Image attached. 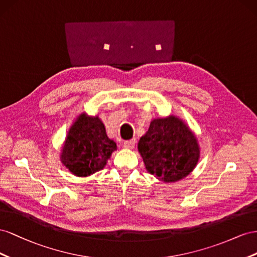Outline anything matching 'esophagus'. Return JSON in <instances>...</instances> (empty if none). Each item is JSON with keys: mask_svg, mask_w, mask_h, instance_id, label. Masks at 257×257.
Segmentation results:
<instances>
[{"mask_svg": "<svg viewBox=\"0 0 257 257\" xmlns=\"http://www.w3.org/2000/svg\"><path fill=\"white\" fill-rule=\"evenodd\" d=\"M136 139H131V140H127L123 142V148L126 149H134L135 145H136Z\"/></svg>", "mask_w": 257, "mask_h": 257, "instance_id": "obj_1", "label": "esophagus"}]
</instances>
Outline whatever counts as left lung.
Listing matches in <instances>:
<instances>
[{
  "instance_id": "1",
  "label": "left lung",
  "mask_w": 257,
  "mask_h": 257,
  "mask_svg": "<svg viewBox=\"0 0 257 257\" xmlns=\"http://www.w3.org/2000/svg\"><path fill=\"white\" fill-rule=\"evenodd\" d=\"M138 149L146 170L167 183L185 178L199 159L196 137L175 116L152 120Z\"/></svg>"
}]
</instances>
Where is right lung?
Returning a JSON list of instances; mask_svg holds the SVG:
<instances>
[{"label":"right lung","mask_w":257,"mask_h":257,"mask_svg":"<svg viewBox=\"0 0 257 257\" xmlns=\"http://www.w3.org/2000/svg\"><path fill=\"white\" fill-rule=\"evenodd\" d=\"M117 149L106 135L104 123L96 117L80 114L65 138L61 161L77 177H87L106 165V160Z\"/></svg>","instance_id":"obj_1"}]
</instances>
